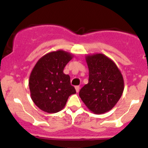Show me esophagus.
Returning <instances> with one entry per match:
<instances>
[{
    "mask_svg": "<svg viewBox=\"0 0 148 148\" xmlns=\"http://www.w3.org/2000/svg\"><path fill=\"white\" fill-rule=\"evenodd\" d=\"M75 89H76V92H79V89H80L79 86H75Z\"/></svg>",
    "mask_w": 148,
    "mask_h": 148,
    "instance_id": "34e87169",
    "label": "esophagus"
}]
</instances>
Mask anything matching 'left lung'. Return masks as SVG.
Returning <instances> with one entry per match:
<instances>
[{"mask_svg": "<svg viewBox=\"0 0 148 148\" xmlns=\"http://www.w3.org/2000/svg\"><path fill=\"white\" fill-rule=\"evenodd\" d=\"M89 69V82L79 91V97L88 109L100 114L111 110L124 91L122 74L116 64L102 53L85 57Z\"/></svg>", "mask_w": 148, "mask_h": 148, "instance_id": "1", "label": "left lung"}]
</instances>
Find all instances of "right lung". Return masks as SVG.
<instances>
[{"instance_id":"1","label":"right lung","mask_w":148,"mask_h":148,"mask_svg":"<svg viewBox=\"0 0 148 148\" xmlns=\"http://www.w3.org/2000/svg\"><path fill=\"white\" fill-rule=\"evenodd\" d=\"M73 56L69 52L58 50L46 53L34 66L28 84L31 99L40 110L58 112L65 107L69 97L76 94L69 75L64 73Z\"/></svg>"}]
</instances>
